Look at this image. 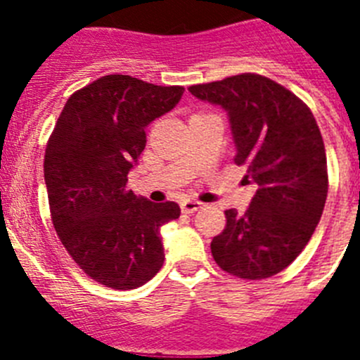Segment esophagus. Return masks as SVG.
<instances>
[{"label": "esophagus", "mask_w": 360, "mask_h": 360, "mask_svg": "<svg viewBox=\"0 0 360 360\" xmlns=\"http://www.w3.org/2000/svg\"><path fill=\"white\" fill-rule=\"evenodd\" d=\"M203 203L198 202V200L195 198H187V200H182V203H180V207H182V212H186V214H191V212L198 211L200 207H202Z\"/></svg>", "instance_id": "esophagus-1"}]
</instances>
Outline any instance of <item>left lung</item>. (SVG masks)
<instances>
[{
    "instance_id": "1",
    "label": "left lung",
    "mask_w": 360,
    "mask_h": 360,
    "mask_svg": "<svg viewBox=\"0 0 360 360\" xmlns=\"http://www.w3.org/2000/svg\"><path fill=\"white\" fill-rule=\"evenodd\" d=\"M200 101L224 108L245 180L257 186L245 214L225 211L212 238L218 266L241 279H265L303 252L328 195V167L310 108L285 86L257 73L189 86Z\"/></svg>"
}]
</instances>
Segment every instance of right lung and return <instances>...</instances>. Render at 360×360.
I'll list each match as a JSON object with an SVG mask.
<instances>
[{
    "label": "right lung",
    "instance_id": "1",
    "mask_svg": "<svg viewBox=\"0 0 360 360\" xmlns=\"http://www.w3.org/2000/svg\"><path fill=\"white\" fill-rule=\"evenodd\" d=\"M182 86L104 75L70 95L44 151V182L57 236L94 281L142 287L164 263L160 227L180 216L128 189L146 126L173 110Z\"/></svg>",
    "mask_w": 360,
    "mask_h": 360
}]
</instances>
